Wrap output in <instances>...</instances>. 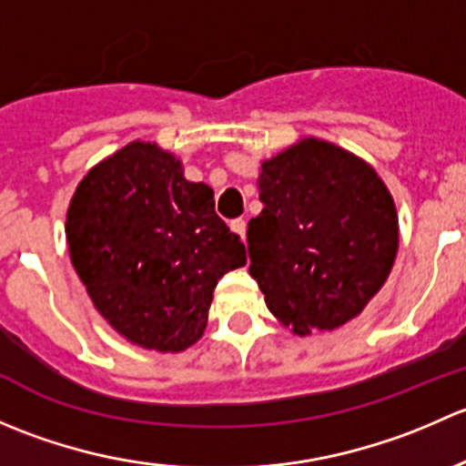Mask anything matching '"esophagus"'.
<instances>
[{
	"label": "esophagus",
	"mask_w": 466,
	"mask_h": 466,
	"mask_svg": "<svg viewBox=\"0 0 466 466\" xmlns=\"http://www.w3.org/2000/svg\"><path fill=\"white\" fill-rule=\"evenodd\" d=\"M229 228H232L234 234H238V237H241V238H246V228H248L246 220H243V218H234L232 223H229Z\"/></svg>",
	"instance_id": "esophagus-1"
}]
</instances>
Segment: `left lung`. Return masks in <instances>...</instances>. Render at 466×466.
<instances>
[{"label": "left lung", "instance_id": "8db88e82", "mask_svg": "<svg viewBox=\"0 0 466 466\" xmlns=\"http://www.w3.org/2000/svg\"><path fill=\"white\" fill-rule=\"evenodd\" d=\"M261 214L248 225L250 275L298 336L359 316L388 279L397 209L380 177L338 146L304 139L261 164Z\"/></svg>", "mask_w": 466, "mask_h": 466}]
</instances>
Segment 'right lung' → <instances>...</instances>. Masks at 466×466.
Returning a JSON list of instances; mask_svg holds the SVG:
<instances>
[{"instance_id":"1","label":"right lung","mask_w":466,"mask_h":466,"mask_svg":"<svg viewBox=\"0 0 466 466\" xmlns=\"http://www.w3.org/2000/svg\"><path fill=\"white\" fill-rule=\"evenodd\" d=\"M69 257L121 336L182 351L205 331L211 293L246 246L171 153L133 142L83 177L67 211Z\"/></svg>"}]
</instances>
